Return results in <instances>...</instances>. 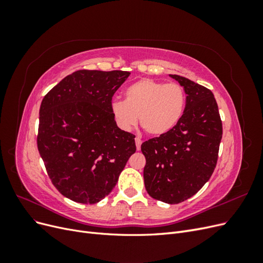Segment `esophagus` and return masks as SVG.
<instances>
[{"label": "esophagus", "instance_id": "34e87169", "mask_svg": "<svg viewBox=\"0 0 263 263\" xmlns=\"http://www.w3.org/2000/svg\"><path fill=\"white\" fill-rule=\"evenodd\" d=\"M135 141H136V148H137V150H139V149H140V146H141V144H142L141 139H140L139 137H136V138H135Z\"/></svg>", "mask_w": 263, "mask_h": 263}]
</instances>
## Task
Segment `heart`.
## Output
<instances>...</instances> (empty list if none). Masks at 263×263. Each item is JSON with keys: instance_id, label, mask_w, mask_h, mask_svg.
<instances>
[{"instance_id": "b5f03b06", "label": "heart", "mask_w": 263, "mask_h": 263, "mask_svg": "<svg viewBox=\"0 0 263 263\" xmlns=\"http://www.w3.org/2000/svg\"><path fill=\"white\" fill-rule=\"evenodd\" d=\"M186 93L178 83H165L154 79H141L125 91V101L112 103V114L124 129L137 124L151 136H161L172 130L184 113Z\"/></svg>"}]
</instances>
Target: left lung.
Wrapping results in <instances>:
<instances>
[{
  "instance_id": "8db88e82",
  "label": "left lung",
  "mask_w": 263,
  "mask_h": 263,
  "mask_svg": "<svg viewBox=\"0 0 263 263\" xmlns=\"http://www.w3.org/2000/svg\"><path fill=\"white\" fill-rule=\"evenodd\" d=\"M184 87L186 104L172 130L142 142L145 186L155 200L179 204L192 197L216 168L222 125L213 92L184 77L170 74Z\"/></svg>"
}]
</instances>
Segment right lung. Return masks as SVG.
Returning a JSON list of instances; mask_svg holds the SVG:
<instances>
[{
    "label": "right lung",
    "mask_w": 263,
    "mask_h": 263,
    "mask_svg": "<svg viewBox=\"0 0 263 263\" xmlns=\"http://www.w3.org/2000/svg\"><path fill=\"white\" fill-rule=\"evenodd\" d=\"M129 74L79 70L42 101L38 151L53 186L70 200H103L136 151L135 135L118 128L110 109L114 93Z\"/></svg>",
    "instance_id": "obj_1"
}]
</instances>
